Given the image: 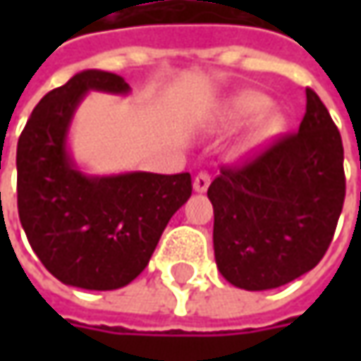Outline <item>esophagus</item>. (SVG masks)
<instances>
[{
  "label": "esophagus",
  "instance_id": "obj_1",
  "mask_svg": "<svg viewBox=\"0 0 361 361\" xmlns=\"http://www.w3.org/2000/svg\"><path fill=\"white\" fill-rule=\"evenodd\" d=\"M211 185V176L209 173H199L195 176V180H192V188L197 190V192H204L207 188Z\"/></svg>",
  "mask_w": 361,
  "mask_h": 361
}]
</instances>
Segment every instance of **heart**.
Wrapping results in <instances>:
<instances>
[{
  "label": "heart",
  "instance_id": "heart-1",
  "mask_svg": "<svg viewBox=\"0 0 361 361\" xmlns=\"http://www.w3.org/2000/svg\"><path fill=\"white\" fill-rule=\"evenodd\" d=\"M269 104V98L259 94V92H245V94H239L237 98H233L229 102L227 116L233 122H243V120H249L253 116H258L259 114H262L255 120V124L249 130L247 138L243 140V152L261 150L263 146L269 145L271 140L283 130L285 118L275 110H267Z\"/></svg>",
  "mask_w": 361,
  "mask_h": 361
}]
</instances>
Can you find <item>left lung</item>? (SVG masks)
I'll return each instance as SVG.
<instances>
[{"instance_id": "1", "label": "left lung", "mask_w": 361, "mask_h": 361, "mask_svg": "<svg viewBox=\"0 0 361 361\" xmlns=\"http://www.w3.org/2000/svg\"><path fill=\"white\" fill-rule=\"evenodd\" d=\"M305 116L243 166H223L207 190L221 275L247 291L275 289L312 271L334 239L345 197L343 146L319 96Z\"/></svg>"}]
</instances>
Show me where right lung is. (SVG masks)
<instances>
[{"label":"right lung","instance_id":"1","mask_svg":"<svg viewBox=\"0 0 361 361\" xmlns=\"http://www.w3.org/2000/svg\"><path fill=\"white\" fill-rule=\"evenodd\" d=\"M90 90L124 96L130 86L118 74L84 70L39 100L18 142V211L34 253L56 279L110 291L145 271L192 185L188 173H82L68 132Z\"/></svg>","mask_w":361,"mask_h":361}]
</instances>
